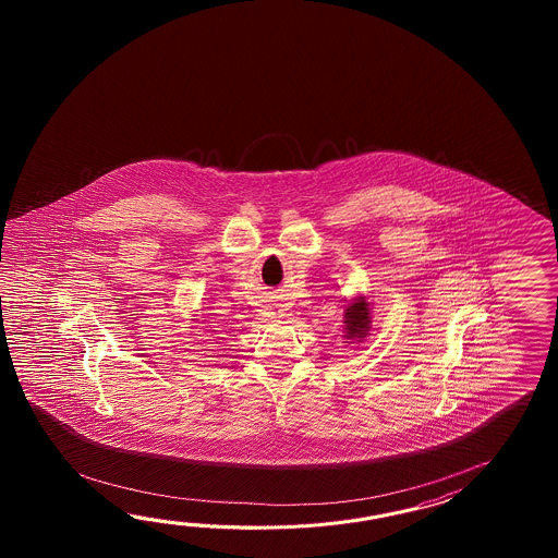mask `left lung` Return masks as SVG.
<instances>
[{"mask_svg": "<svg viewBox=\"0 0 558 558\" xmlns=\"http://www.w3.org/2000/svg\"><path fill=\"white\" fill-rule=\"evenodd\" d=\"M371 331V308L367 296H355L344 308V339L363 341Z\"/></svg>", "mask_w": 558, "mask_h": 558, "instance_id": "left-lung-1", "label": "left lung"}]
</instances>
